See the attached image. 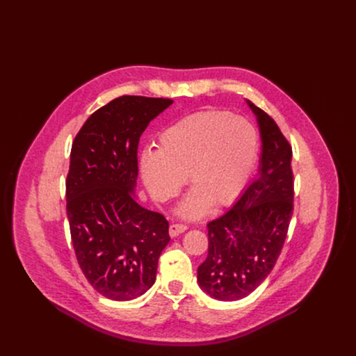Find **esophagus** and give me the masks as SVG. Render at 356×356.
Masks as SVG:
<instances>
[{
    "mask_svg": "<svg viewBox=\"0 0 356 356\" xmlns=\"http://www.w3.org/2000/svg\"><path fill=\"white\" fill-rule=\"evenodd\" d=\"M186 229H187V227L183 225V224H172V225L169 227V234H170V236L173 238V236L180 235V234L184 232Z\"/></svg>",
    "mask_w": 356,
    "mask_h": 356,
    "instance_id": "esophagus-1",
    "label": "esophagus"
}]
</instances>
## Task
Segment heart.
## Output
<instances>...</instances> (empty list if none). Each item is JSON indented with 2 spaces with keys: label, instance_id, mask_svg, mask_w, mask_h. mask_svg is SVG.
Masks as SVG:
<instances>
[{
  "label": "heart",
  "instance_id": "obj_1",
  "mask_svg": "<svg viewBox=\"0 0 356 356\" xmlns=\"http://www.w3.org/2000/svg\"><path fill=\"white\" fill-rule=\"evenodd\" d=\"M259 152L257 127L228 111L190 114L159 136V149L142 150V179L158 200L172 198L186 183L194 188L177 214L198 218L211 204L227 206L239 197L255 169Z\"/></svg>",
  "mask_w": 356,
  "mask_h": 356
}]
</instances>
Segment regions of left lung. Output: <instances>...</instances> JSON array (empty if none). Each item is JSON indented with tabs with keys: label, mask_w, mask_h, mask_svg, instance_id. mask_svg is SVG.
Here are the masks:
<instances>
[{
	"label": "left lung",
	"mask_w": 356,
	"mask_h": 356,
	"mask_svg": "<svg viewBox=\"0 0 356 356\" xmlns=\"http://www.w3.org/2000/svg\"><path fill=\"white\" fill-rule=\"evenodd\" d=\"M262 152L258 176L221 217L210 221L209 255L197 269L198 286L221 301L249 296L272 272L293 214L291 146L277 124L249 99Z\"/></svg>",
	"instance_id": "left-lung-1"
}]
</instances>
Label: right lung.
Wrapping results in <instances>:
<instances>
[{"label":"right lung","instance_id":"1","mask_svg":"<svg viewBox=\"0 0 356 356\" xmlns=\"http://www.w3.org/2000/svg\"><path fill=\"white\" fill-rule=\"evenodd\" d=\"M173 99L122 95L88 117L76 135L66 180L77 262L104 297L134 300L156 280L169 222L135 198L138 143Z\"/></svg>","mask_w":356,"mask_h":356}]
</instances>
